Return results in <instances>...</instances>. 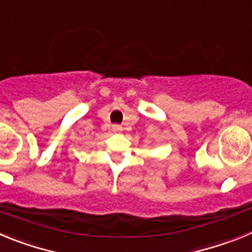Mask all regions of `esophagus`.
Returning <instances> with one entry per match:
<instances>
[{"mask_svg":"<svg viewBox=\"0 0 252 252\" xmlns=\"http://www.w3.org/2000/svg\"><path fill=\"white\" fill-rule=\"evenodd\" d=\"M112 130L114 131V133H119V131L123 130V128H122L121 126H118V124H115V126H112Z\"/></svg>","mask_w":252,"mask_h":252,"instance_id":"34e87169","label":"esophagus"}]
</instances>
